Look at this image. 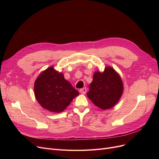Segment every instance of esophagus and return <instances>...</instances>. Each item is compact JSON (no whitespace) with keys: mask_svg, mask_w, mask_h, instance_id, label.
I'll return each mask as SVG.
<instances>
[{"mask_svg":"<svg viewBox=\"0 0 159 159\" xmlns=\"http://www.w3.org/2000/svg\"><path fill=\"white\" fill-rule=\"evenodd\" d=\"M79 91H80V93H82V94H86V91H87V89H86V88H84L82 89H80L79 90Z\"/></svg>","mask_w":159,"mask_h":159,"instance_id":"esophagus-1","label":"esophagus"}]
</instances>
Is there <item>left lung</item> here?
Instances as JSON below:
<instances>
[{
  "label": "left lung",
  "instance_id": "1",
  "mask_svg": "<svg viewBox=\"0 0 159 159\" xmlns=\"http://www.w3.org/2000/svg\"><path fill=\"white\" fill-rule=\"evenodd\" d=\"M123 90L119 74L112 67L106 66L103 72L98 70L94 73L87 96L96 106L106 110L119 101Z\"/></svg>",
  "mask_w": 159,
  "mask_h": 159
}]
</instances>
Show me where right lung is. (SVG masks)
I'll list each match as a JSON object with an SVG mask.
<instances>
[{
	"instance_id": "obj_1",
	"label": "right lung",
	"mask_w": 159,
	"mask_h": 159,
	"mask_svg": "<svg viewBox=\"0 0 159 159\" xmlns=\"http://www.w3.org/2000/svg\"><path fill=\"white\" fill-rule=\"evenodd\" d=\"M34 93L40 105L53 113H61L79 95L62 73L51 66L42 72L34 84Z\"/></svg>"
}]
</instances>
